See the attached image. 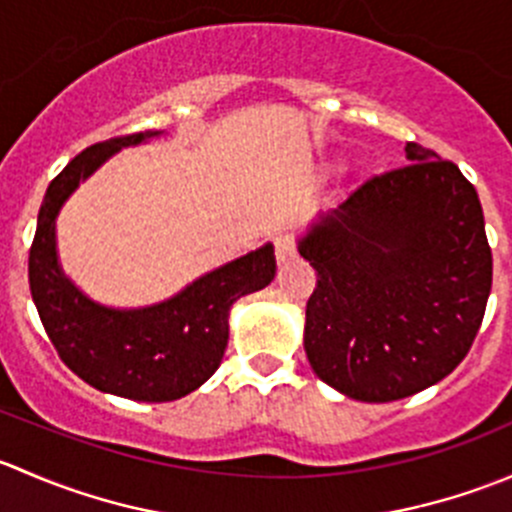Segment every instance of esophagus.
I'll list each match as a JSON object with an SVG mask.
<instances>
[{"instance_id":"obj_1","label":"esophagus","mask_w":512,"mask_h":512,"mask_svg":"<svg viewBox=\"0 0 512 512\" xmlns=\"http://www.w3.org/2000/svg\"><path fill=\"white\" fill-rule=\"evenodd\" d=\"M297 255V242H294V235H287V232H282V235L275 237V257L280 265H285V262L292 260V257Z\"/></svg>"}]
</instances>
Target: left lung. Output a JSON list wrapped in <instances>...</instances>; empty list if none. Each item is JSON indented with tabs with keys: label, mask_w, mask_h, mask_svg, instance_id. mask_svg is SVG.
Instances as JSON below:
<instances>
[{
	"label": "left lung",
	"mask_w": 512,
	"mask_h": 512,
	"mask_svg": "<svg viewBox=\"0 0 512 512\" xmlns=\"http://www.w3.org/2000/svg\"><path fill=\"white\" fill-rule=\"evenodd\" d=\"M411 165L369 178L299 242L317 270L304 352L349 399L384 404L446 379L471 352L493 255L453 160L406 143Z\"/></svg>",
	"instance_id": "8db88e82"
}]
</instances>
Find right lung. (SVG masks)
Listing matches in <instances>:
<instances>
[{
	"label": "right lung",
	"instance_id": "1",
	"mask_svg": "<svg viewBox=\"0 0 512 512\" xmlns=\"http://www.w3.org/2000/svg\"><path fill=\"white\" fill-rule=\"evenodd\" d=\"M153 136L158 131L94 143L51 180L29 250V289L51 344L76 376L106 394L160 404L190 394L218 371L232 302L270 285L277 262L265 245L200 277L178 297L131 312L98 307L61 275L54 227L64 200L111 153Z\"/></svg>",
	"mask_w": 512,
	"mask_h": 512
}]
</instances>
